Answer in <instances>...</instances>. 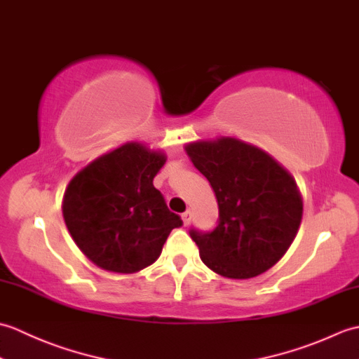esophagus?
Segmentation results:
<instances>
[{
  "instance_id": "esophagus-1",
  "label": "esophagus",
  "mask_w": 359,
  "mask_h": 359,
  "mask_svg": "<svg viewBox=\"0 0 359 359\" xmlns=\"http://www.w3.org/2000/svg\"><path fill=\"white\" fill-rule=\"evenodd\" d=\"M182 220H184V225H189V222H191V211L187 210L184 215H182Z\"/></svg>"
}]
</instances>
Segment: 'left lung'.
<instances>
[{
    "label": "left lung",
    "instance_id": "obj_1",
    "mask_svg": "<svg viewBox=\"0 0 359 359\" xmlns=\"http://www.w3.org/2000/svg\"><path fill=\"white\" fill-rule=\"evenodd\" d=\"M185 151L219 205L215 230H189L202 262L230 279L271 269L301 225L302 197L294 179L265 151L233 137L188 143Z\"/></svg>",
    "mask_w": 359,
    "mask_h": 359
}]
</instances>
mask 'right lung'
<instances>
[{"instance_id":"1","label":"right lung","mask_w":359,"mask_h":359,"mask_svg":"<svg viewBox=\"0 0 359 359\" xmlns=\"http://www.w3.org/2000/svg\"><path fill=\"white\" fill-rule=\"evenodd\" d=\"M166 156L129 142L103 154L67 185L63 217L74 242L97 266L135 273L157 261L182 219L152 185Z\"/></svg>"}]
</instances>
